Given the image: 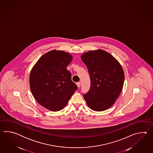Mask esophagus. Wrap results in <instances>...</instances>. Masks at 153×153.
Returning <instances> with one entry per match:
<instances>
[{
    "instance_id": "34e87169",
    "label": "esophagus",
    "mask_w": 153,
    "mask_h": 153,
    "mask_svg": "<svg viewBox=\"0 0 153 153\" xmlns=\"http://www.w3.org/2000/svg\"><path fill=\"white\" fill-rule=\"evenodd\" d=\"M76 85H77L78 88H79L80 87V86H81V84H80V82H76Z\"/></svg>"
}]
</instances>
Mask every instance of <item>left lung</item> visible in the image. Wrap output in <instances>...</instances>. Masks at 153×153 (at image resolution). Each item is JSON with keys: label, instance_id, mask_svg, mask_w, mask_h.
I'll use <instances>...</instances> for the list:
<instances>
[{"label": "left lung", "instance_id": "left-lung-1", "mask_svg": "<svg viewBox=\"0 0 153 153\" xmlns=\"http://www.w3.org/2000/svg\"><path fill=\"white\" fill-rule=\"evenodd\" d=\"M91 79V87L84 97L88 107L96 111H105L115 103L124 85L125 75L120 63L104 50L98 49L81 56Z\"/></svg>", "mask_w": 153, "mask_h": 153}]
</instances>
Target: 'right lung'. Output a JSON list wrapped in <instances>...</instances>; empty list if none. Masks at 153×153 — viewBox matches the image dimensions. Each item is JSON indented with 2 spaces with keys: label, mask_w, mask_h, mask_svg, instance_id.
Listing matches in <instances>:
<instances>
[{
  "label": "right lung",
  "mask_w": 153,
  "mask_h": 153,
  "mask_svg": "<svg viewBox=\"0 0 153 153\" xmlns=\"http://www.w3.org/2000/svg\"><path fill=\"white\" fill-rule=\"evenodd\" d=\"M72 59L68 52L53 50L42 56L30 71L29 86L33 96L49 111L63 109L78 88L67 69Z\"/></svg>",
  "instance_id": "right-lung-1"
}]
</instances>
